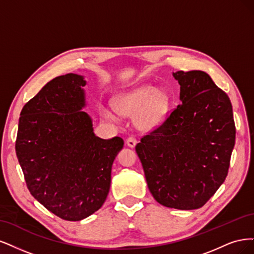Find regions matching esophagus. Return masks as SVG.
I'll return each instance as SVG.
<instances>
[{
    "label": "esophagus",
    "instance_id": "34e87169",
    "mask_svg": "<svg viewBox=\"0 0 254 254\" xmlns=\"http://www.w3.org/2000/svg\"><path fill=\"white\" fill-rule=\"evenodd\" d=\"M126 143L127 144V146H129V148H134V146H135L136 143H137V140H136L135 137L129 136V137L127 139Z\"/></svg>",
    "mask_w": 254,
    "mask_h": 254
}]
</instances>
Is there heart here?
Listing matches in <instances>:
<instances>
[{
    "label": "heart",
    "instance_id": "obj_1",
    "mask_svg": "<svg viewBox=\"0 0 254 254\" xmlns=\"http://www.w3.org/2000/svg\"><path fill=\"white\" fill-rule=\"evenodd\" d=\"M171 97L163 88L142 85L116 97L114 105L125 116H135L136 126L144 130L158 127L165 120L170 109ZM101 116L106 120L117 122L116 112L106 105L100 106Z\"/></svg>",
    "mask_w": 254,
    "mask_h": 254
}]
</instances>
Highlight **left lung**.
Wrapping results in <instances>:
<instances>
[{"label":"left lung","instance_id":"1","mask_svg":"<svg viewBox=\"0 0 254 254\" xmlns=\"http://www.w3.org/2000/svg\"><path fill=\"white\" fill-rule=\"evenodd\" d=\"M173 77L181 85L182 104L135 150L156 201L193 210L201 208L227 177L235 143L232 104L207 72L178 70Z\"/></svg>","mask_w":254,"mask_h":254}]
</instances>
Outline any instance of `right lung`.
Segmentation results:
<instances>
[{"label": "right lung", "mask_w": 254, "mask_h": 254, "mask_svg": "<svg viewBox=\"0 0 254 254\" xmlns=\"http://www.w3.org/2000/svg\"><path fill=\"white\" fill-rule=\"evenodd\" d=\"M82 76L50 81L21 111L15 153L30 194L58 217L77 222L99 210L124 139L94 134Z\"/></svg>", "instance_id": "1"}]
</instances>
